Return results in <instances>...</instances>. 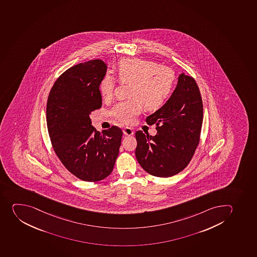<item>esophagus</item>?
<instances>
[{
    "instance_id": "1",
    "label": "esophagus",
    "mask_w": 257,
    "mask_h": 257,
    "mask_svg": "<svg viewBox=\"0 0 257 257\" xmlns=\"http://www.w3.org/2000/svg\"><path fill=\"white\" fill-rule=\"evenodd\" d=\"M123 133L125 136H132V135L134 134V131L131 127H125L123 129Z\"/></svg>"
}]
</instances>
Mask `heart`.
<instances>
[{
	"label": "heart",
	"mask_w": 257,
	"mask_h": 257,
	"mask_svg": "<svg viewBox=\"0 0 257 257\" xmlns=\"http://www.w3.org/2000/svg\"><path fill=\"white\" fill-rule=\"evenodd\" d=\"M116 76L120 83H130L128 96L131 97L115 104L110 115L125 124L134 121L135 116L142 110V105L148 111L161 107L171 94L175 83V74L171 68L139 58L121 59L116 67ZM115 86L113 77L104 76L99 84L102 97L111 98Z\"/></svg>",
	"instance_id": "b5f03b06"
}]
</instances>
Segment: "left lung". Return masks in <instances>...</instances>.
<instances>
[{"label":"left lung","instance_id":"1","mask_svg":"<svg viewBox=\"0 0 257 257\" xmlns=\"http://www.w3.org/2000/svg\"><path fill=\"white\" fill-rule=\"evenodd\" d=\"M203 100L195 79L181 73L166 103L146 118L156 124L157 134L136 132V157L146 172L156 177L174 176L193 158L200 141Z\"/></svg>","mask_w":257,"mask_h":257}]
</instances>
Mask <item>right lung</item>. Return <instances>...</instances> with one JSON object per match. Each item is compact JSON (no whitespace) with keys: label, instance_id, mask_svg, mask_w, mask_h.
<instances>
[{"label":"right lung","instance_id":"right-lung-1","mask_svg":"<svg viewBox=\"0 0 257 257\" xmlns=\"http://www.w3.org/2000/svg\"><path fill=\"white\" fill-rule=\"evenodd\" d=\"M106 72L101 59L71 67L55 81L48 97L46 121L54 152L83 181H100L112 172L122 138L118 126L100 133L91 125L90 114L101 108L99 84Z\"/></svg>","mask_w":257,"mask_h":257}]
</instances>
